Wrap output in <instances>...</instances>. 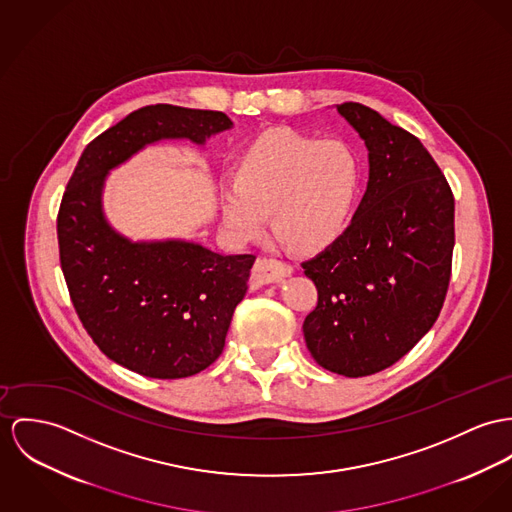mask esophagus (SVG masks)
Here are the masks:
<instances>
[{"label":"esophagus","mask_w":512,"mask_h":512,"mask_svg":"<svg viewBox=\"0 0 512 512\" xmlns=\"http://www.w3.org/2000/svg\"><path fill=\"white\" fill-rule=\"evenodd\" d=\"M294 273L292 265L284 263V261H276V259H257L255 263V275L259 276L263 282H278L286 276H290Z\"/></svg>","instance_id":"obj_1"}]
</instances>
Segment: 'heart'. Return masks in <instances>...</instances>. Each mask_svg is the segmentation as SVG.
Masks as SVG:
<instances>
[{"label":"heart","mask_w":512,"mask_h":512,"mask_svg":"<svg viewBox=\"0 0 512 512\" xmlns=\"http://www.w3.org/2000/svg\"><path fill=\"white\" fill-rule=\"evenodd\" d=\"M360 175L345 142L267 130L239 159L237 179L222 185V222L230 236L247 241L265 230L271 212L276 234L292 249H323L347 228Z\"/></svg>","instance_id":"obj_1"}]
</instances>
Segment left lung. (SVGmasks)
<instances>
[{
  "label": "left lung",
  "mask_w": 512,
  "mask_h": 512,
  "mask_svg": "<svg viewBox=\"0 0 512 512\" xmlns=\"http://www.w3.org/2000/svg\"><path fill=\"white\" fill-rule=\"evenodd\" d=\"M337 113L364 140L368 185L349 228L302 263L317 288L302 329L319 366L358 378L409 353L440 314L454 197L419 138L360 103Z\"/></svg>",
  "instance_id": "obj_1"
}]
</instances>
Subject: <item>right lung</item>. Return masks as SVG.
Wrapping results in <instances>:
<instances>
[{"label":"right lung","mask_w":512,"mask_h":512,"mask_svg":"<svg viewBox=\"0 0 512 512\" xmlns=\"http://www.w3.org/2000/svg\"><path fill=\"white\" fill-rule=\"evenodd\" d=\"M230 128L220 111L142 107L87 144L62 198L60 263L79 319L103 353L146 378H187L222 354L255 257L120 234L103 208L107 177L158 142L202 148Z\"/></svg>","instance_id":"1"}]
</instances>
